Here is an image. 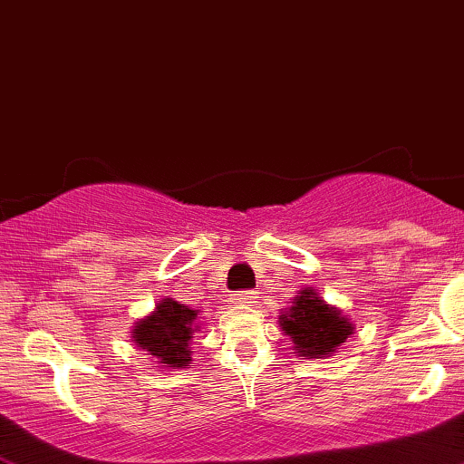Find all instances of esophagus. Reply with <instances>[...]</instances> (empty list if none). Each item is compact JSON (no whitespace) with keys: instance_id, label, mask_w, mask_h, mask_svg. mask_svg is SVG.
Wrapping results in <instances>:
<instances>
[{"instance_id":"1","label":"esophagus","mask_w":464,"mask_h":464,"mask_svg":"<svg viewBox=\"0 0 464 464\" xmlns=\"http://www.w3.org/2000/svg\"><path fill=\"white\" fill-rule=\"evenodd\" d=\"M255 299H257V296H255L253 290H242L237 292V295H233V303H236V305H248V303H255Z\"/></svg>"}]
</instances>
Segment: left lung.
<instances>
[{
  "label": "left lung",
  "instance_id": "left-lung-1",
  "mask_svg": "<svg viewBox=\"0 0 464 464\" xmlns=\"http://www.w3.org/2000/svg\"><path fill=\"white\" fill-rule=\"evenodd\" d=\"M279 321L303 358H324L353 334V324L314 290L299 292L295 305L281 314Z\"/></svg>",
  "mask_w": 464,
  "mask_h": 464
}]
</instances>
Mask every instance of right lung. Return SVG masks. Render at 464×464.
<instances>
[{"label": "right lung", "instance_id": "obj_1", "mask_svg": "<svg viewBox=\"0 0 464 464\" xmlns=\"http://www.w3.org/2000/svg\"><path fill=\"white\" fill-rule=\"evenodd\" d=\"M196 316L198 312L183 303L163 299L152 316L135 323L132 338L161 364L188 366L191 362L189 340L194 334Z\"/></svg>", "mask_w": 464, "mask_h": 464}]
</instances>
